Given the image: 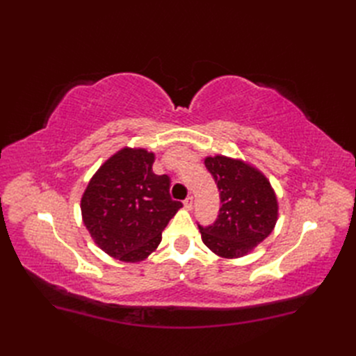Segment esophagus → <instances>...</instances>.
I'll list each match as a JSON object with an SVG mask.
<instances>
[{
	"label": "esophagus",
	"instance_id": "1",
	"mask_svg": "<svg viewBox=\"0 0 356 356\" xmlns=\"http://www.w3.org/2000/svg\"><path fill=\"white\" fill-rule=\"evenodd\" d=\"M193 202H195V200H193V197L191 196H188L186 200H184V207H186V209H191L193 208Z\"/></svg>",
	"mask_w": 356,
	"mask_h": 356
}]
</instances>
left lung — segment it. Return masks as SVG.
Here are the masks:
<instances>
[{
	"instance_id": "obj_1",
	"label": "left lung",
	"mask_w": 356,
	"mask_h": 356,
	"mask_svg": "<svg viewBox=\"0 0 356 356\" xmlns=\"http://www.w3.org/2000/svg\"><path fill=\"white\" fill-rule=\"evenodd\" d=\"M203 161L221 199L217 221L199 227L203 243L225 260L251 254L277 222L279 203L270 181L243 159L215 154Z\"/></svg>"
}]
</instances>
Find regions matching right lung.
Here are the masks:
<instances>
[{"label": "right lung", "mask_w": 356, "mask_h": 356, "mask_svg": "<svg viewBox=\"0 0 356 356\" xmlns=\"http://www.w3.org/2000/svg\"><path fill=\"white\" fill-rule=\"evenodd\" d=\"M154 160L156 153L147 148L123 147L95 172L81 196L83 224L115 260L144 261L182 208L169 195V177L153 172Z\"/></svg>", "instance_id": "right-lung-1"}]
</instances>
